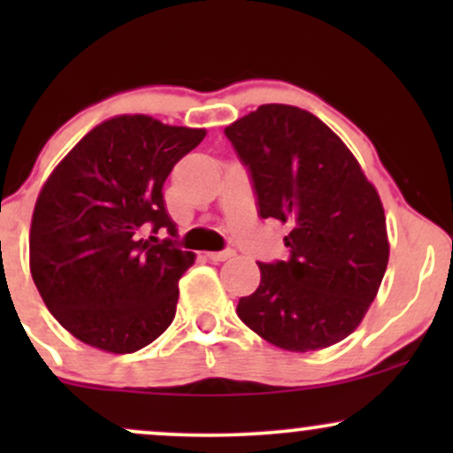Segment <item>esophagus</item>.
I'll return each mask as SVG.
<instances>
[{"label": "esophagus", "instance_id": "esophagus-1", "mask_svg": "<svg viewBox=\"0 0 453 453\" xmlns=\"http://www.w3.org/2000/svg\"><path fill=\"white\" fill-rule=\"evenodd\" d=\"M206 257H209L211 262H226V259L234 257V251L232 249H226V251H212V253H206Z\"/></svg>", "mask_w": 453, "mask_h": 453}]
</instances>
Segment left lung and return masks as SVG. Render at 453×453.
<instances>
[{"mask_svg":"<svg viewBox=\"0 0 453 453\" xmlns=\"http://www.w3.org/2000/svg\"><path fill=\"white\" fill-rule=\"evenodd\" d=\"M226 136L247 165L259 217L289 230V257L257 262L262 280L238 300V317L280 349L334 345L366 315L388 268L377 189L342 140L296 106L264 104Z\"/></svg>","mask_w":453,"mask_h":453,"instance_id":"left-lung-1","label":"left lung"}]
</instances>
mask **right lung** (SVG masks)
I'll use <instances>...</instances> for the list:
<instances>
[{
    "instance_id": "obj_1",
    "label": "right lung",
    "mask_w": 453,
    "mask_h": 453,
    "mask_svg": "<svg viewBox=\"0 0 453 453\" xmlns=\"http://www.w3.org/2000/svg\"><path fill=\"white\" fill-rule=\"evenodd\" d=\"M204 136L123 114L93 127L44 183L31 219V277L78 341L134 353L173 324L179 279L196 253L176 247L164 183ZM159 229L169 238H143Z\"/></svg>"
}]
</instances>
